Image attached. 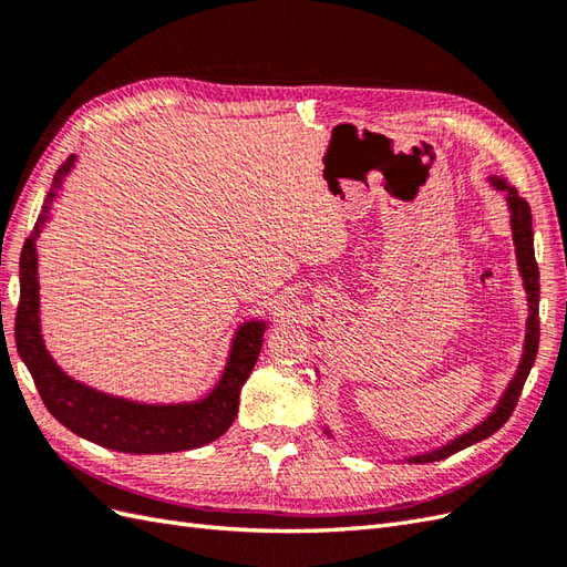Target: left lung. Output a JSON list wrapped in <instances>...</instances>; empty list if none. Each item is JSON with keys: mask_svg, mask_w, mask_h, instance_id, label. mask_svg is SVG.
Returning <instances> with one entry per match:
<instances>
[{"mask_svg": "<svg viewBox=\"0 0 567 567\" xmlns=\"http://www.w3.org/2000/svg\"><path fill=\"white\" fill-rule=\"evenodd\" d=\"M489 184L496 188V192H504L506 194L508 213H511L513 244H516L518 269H520L523 286H525V293H527L529 317H527V333H525V346H523V359H520L516 375H513V381L508 383L506 392L502 394L499 404L494 406V411L485 421H480L475 427H471L468 433L454 437L452 442L442 444V447H437L433 452L409 456L406 458L409 463H433V461H440V458H447V456H452V454H456L461 450L471 447V444H475L480 440H487L489 435H494L511 419L513 409H516V404H518L523 385H525L527 375H529V369H532V364H535L537 348H539V267H537V260H535V234H532V213H529L527 200L518 196L516 186L506 184V179H502V177H489ZM323 433L331 435L329 427H323Z\"/></svg>", "mask_w": 567, "mask_h": 567, "instance_id": "obj_1", "label": "left lung"}]
</instances>
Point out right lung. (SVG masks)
I'll return each instance as SVG.
<instances>
[{"label":"right lung","mask_w":567,"mask_h":567,"mask_svg":"<svg viewBox=\"0 0 567 567\" xmlns=\"http://www.w3.org/2000/svg\"><path fill=\"white\" fill-rule=\"evenodd\" d=\"M75 167L68 158L54 175L42 213L21 252V302L16 312V348L35 381L49 414L68 431L125 454H167L196 450L229 431L238 411V394L260 357L267 321L252 319L238 326L225 371L200 400L177 404H146L117 398L84 385L68 375L49 354L40 326L38 238L51 217L65 177Z\"/></svg>","instance_id":"obj_1"}]
</instances>
